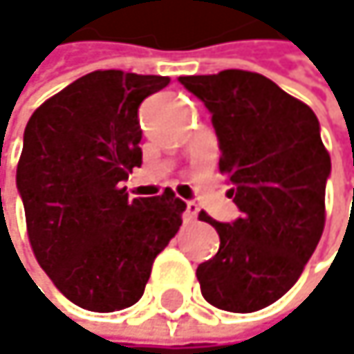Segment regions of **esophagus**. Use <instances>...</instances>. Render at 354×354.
<instances>
[{
    "label": "esophagus",
    "mask_w": 354,
    "mask_h": 354,
    "mask_svg": "<svg viewBox=\"0 0 354 354\" xmlns=\"http://www.w3.org/2000/svg\"><path fill=\"white\" fill-rule=\"evenodd\" d=\"M196 217H198V205L196 203H186V209H184V215H182L184 223H192V221H196Z\"/></svg>",
    "instance_id": "1"
}]
</instances>
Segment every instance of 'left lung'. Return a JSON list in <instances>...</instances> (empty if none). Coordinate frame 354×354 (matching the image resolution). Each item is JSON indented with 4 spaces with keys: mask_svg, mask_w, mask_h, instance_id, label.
Here are the masks:
<instances>
[{
    "mask_svg": "<svg viewBox=\"0 0 354 354\" xmlns=\"http://www.w3.org/2000/svg\"><path fill=\"white\" fill-rule=\"evenodd\" d=\"M178 82L211 112L219 170L242 213L232 223L198 215L219 234L217 254L196 268L201 293L225 312H258L297 283L324 232L332 166L318 116L252 71Z\"/></svg>",
    "mask_w": 354,
    "mask_h": 354,
    "instance_id": "1",
    "label": "left lung"
}]
</instances>
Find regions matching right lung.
<instances>
[{"mask_svg": "<svg viewBox=\"0 0 354 354\" xmlns=\"http://www.w3.org/2000/svg\"><path fill=\"white\" fill-rule=\"evenodd\" d=\"M170 84L118 69L88 73L35 110L16 184L30 246L55 287L90 312L137 304L186 203L166 188L129 198L120 182L141 166V102Z\"/></svg>", "mask_w": 354, "mask_h": 354, "instance_id": "right-lung-1", "label": "right lung"}]
</instances>
